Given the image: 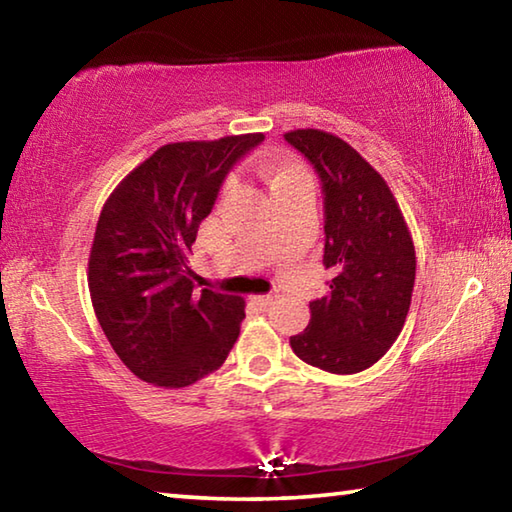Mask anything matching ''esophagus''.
<instances>
[{
    "label": "esophagus",
    "mask_w": 512,
    "mask_h": 512,
    "mask_svg": "<svg viewBox=\"0 0 512 512\" xmlns=\"http://www.w3.org/2000/svg\"><path fill=\"white\" fill-rule=\"evenodd\" d=\"M250 300H253L255 305H259V307H268L273 302V296H253Z\"/></svg>",
    "instance_id": "obj_1"
}]
</instances>
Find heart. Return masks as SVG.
Masks as SVG:
<instances>
[{
	"label": "heart",
	"mask_w": 512,
	"mask_h": 512,
	"mask_svg": "<svg viewBox=\"0 0 512 512\" xmlns=\"http://www.w3.org/2000/svg\"><path fill=\"white\" fill-rule=\"evenodd\" d=\"M259 173H262L266 185L271 187L273 196L287 192L293 185L311 180L305 164L291 158V155L282 153H266L264 158L259 160Z\"/></svg>",
	"instance_id": "obj_1"
}]
</instances>
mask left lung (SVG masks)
I'll list each match as a JSON object with an SVG mask.
<instances>
[{
  "label": "left lung",
  "mask_w": 512,
  "mask_h": 512,
  "mask_svg": "<svg viewBox=\"0 0 512 512\" xmlns=\"http://www.w3.org/2000/svg\"><path fill=\"white\" fill-rule=\"evenodd\" d=\"M284 140L318 171L325 194L327 296L309 302V325L291 336L296 357L334 375L377 363L400 336L411 307L415 248L391 187L357 149L318 128Z\"/></svg>",
  "instance_id": "obj_1"
}]
</instances>
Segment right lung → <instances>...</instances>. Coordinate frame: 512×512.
<instances>
[{
  "label": "right lung",
  "instance_id": "right-lung-1",
  "mask_svg": "<svg viewBox=\"0 0 512 512\" xmlns=\"http://www.w3.org/2000/svg\"><path fill=\"white\" fill-rule=\"evenodd\" d=\"M262 140L164 144L103 203L88 262L92 307L117 357L153 386L196 384L237 341L244 298L196 291L185 262L225 173Z\"/></svg>",
  "mask_w": 512,
  "mask_h": 512
}]
</instances>
